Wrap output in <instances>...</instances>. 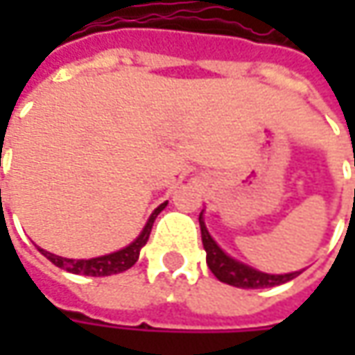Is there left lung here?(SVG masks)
Segmentation results:
<instances>
[{
    "label": "left lung",
    "mask_w": 355,
    "mask_h": 355,
    "mask_svg": "<svg viewBox=\"0 0 355 355\" xmlns=\"http://www.w3.org/2000/svg\"><path fill=\"white\" fill-rule=\"evenodd\" d=\"M199 227H201V241H203V249L207 252V266L211 268V272L231 286L237 288H268V286H277L282 282H288L294 277H298V272H288V275H266L261 270H254L251 266L237 263L235 259H231L229 254L219 249V245L207 233L205 223L199 215Z\"/></svg>",
    "instance_id": "obj_1"
}]
</instances>
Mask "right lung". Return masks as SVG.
Listing matches in <instances>:
<instances>
[{
    "label": "right lung",
    "instance_id": "right-lung-1",
    "mask_svg": "<svg viewBox=\"0 0 355 355\" xmlns=\"http://www.w3.org/2000/svg\"><path fill=\"white\" fill-rule=\"evenodd\" d=\"M168 203H162L157 207L156 211L150 215L148 223L144 227V231L140 233V237L136 239L134 243H130L126 249H120L116 252H110V254H104V257H96V259H80V261H73V259H62V257H57L53 252L39 251L43 252L47 257L49 261L53 265H57L59 268H64L69 272H75V275H87V277H110V275H118V272H124L128 270L130 266L134 265L140 257V249L146 245V241L150 237V231H152V225L156 221L157 213L162 211Z\"/></svg>",
    "mask_w": 355,
    "mask_h": 355
}]
</instances>
